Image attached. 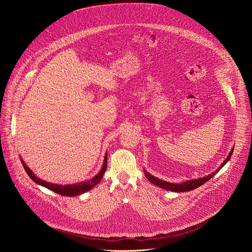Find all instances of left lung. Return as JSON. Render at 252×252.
Masks as SVG:
<instances>
[{
	"mask_svg": "<svg viewBox=\"0 0 252 252\" xmlns=\"http://www.w3.org/2000/svg\"><path fill=\"white\" fill-rule=\"evenodd\" d=\"M233 153V149L231 150V152L229 153L228 157L226 158V159L223 161V163L215 171H213L211 174H208L207 176H204L202 178H197V179H192V181H188L184 184H181V185H176V184H170V183H167V182H164V181H161V179H158L153 175H151L149 172H147L145 170V174L147 176V178L149 179V181L154 184L155 186H158L161 189H164L166 190H170V191H175V192H185V191H189V190H192V189H197L198 187L202 186L203 184H205L208 179H210L215 173H217L220 168H222V166L230 159L231 158V155Z\"/></svg>",
	"mask_w": 252,
	"mask_h": 252,
	"instance_id": "obj_1",
	"label": "left lung"
}]
</instances>
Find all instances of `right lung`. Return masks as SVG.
I'll return each mask as SVG.
<instances>
[{
	"mask_svg": "<svg viewBox=\"0 0 252 252\" xmlns=\"http://www.w3.org/2000/svg\"><path fill=\"white\" fill-rule=\"evenodd\" d=\"M22 163H23V166L25 168V170L27 171L28 175L32 179V181L38 184L40 186H43L61 195H64V196H76V195H79V194H82L90 189H92L95 185H97L100 179L102 178V175L106 169V164H107V155L105 154V157H104V160H103V164H102V167L100 169V171L94 176L93 177L91 181H88V182H83V183H80L78 185H70V186H60V185H54V184H50V183H47L45 181H43V179H40L39 177L35 176L32 171L26 165V163L22 160Z\"/></svg>",
	"mask_w": 252,
	"mask_h": 252,
	"instance_id": "1",
	"label": "right lung"
}]
</instances>
